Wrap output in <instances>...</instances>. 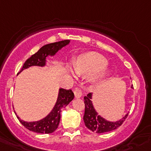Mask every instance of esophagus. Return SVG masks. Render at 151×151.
Returning <instances> with one entry per match:
<instances>
[{
	"instance_id": "1",
	"label": "esophagus",
	"mask_w": 151,
	"mask_h": 151,
	"mask_svg": "<svg viewBox=\"0 0 151 151\" xmlns=\"http://www.w3.org/2000/svg\"><path fill=\"white\" fill-rule=\"evenodd\" d=\"M74 96H75L76 98H81V96H82V91H80L78 88H76L75 89H74Z\"/></svg>"
}]
</instances>
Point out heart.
Wrapping results in <instances>:
<instances>
[{
  "label": "heart",
  "instance_id": "1",
  "mask_svg": "<svg viewBox=\"0 0 151 151\" xmlns=\"http://www.w3.org/2000/svg\"><path fill=\"white\" fill-rule=\"evenodd\" d=\"M107 60L98 53H90L80 56L74 63V69L76 74L80 77H88L93 76L91 83L98 84L104 82L109 77L110 71L106 68ZM68 71L74 75L72 69L68 68Z\"/></svg>",
  "mask_w": 151,
  "mask_h": 151
}]
</instances>
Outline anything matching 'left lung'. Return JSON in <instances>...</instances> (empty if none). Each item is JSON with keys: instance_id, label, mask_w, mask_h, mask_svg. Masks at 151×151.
Returning <instances> with one entry per match:
<instances>
[{"instance_id": "left-lung-1", "label": "left lung", "mask_w": 151, "mask_h": 151, "mask_svg": "<svg viewBox=\"0 0 151 151\" xmlns=\"http://www.w3.org/2000/svg\"><path fill=\"white\" fill-rule=\"evenodd\" d=\"M131 88H133L131 86ZM92 100V94L88 93L86 96L84 97L85 103V113L83 116V121L86 127L92 132L97 133H104L106 132L114 130L121 126L127 117V113L122 119L117 122H109L104 118L98 115L95 110Z\"/></svg>"}]
</instances>
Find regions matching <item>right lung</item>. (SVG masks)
Listing matches in <instances>:
<instances>
[{
  "instance_id": "right-lung-1",
  "label": "right lung",
  "mask_w": 151,
  "mask_h": 151,
  "mask_svg": "<svg viewBox=\"0 0 151 151\" xmlns=\"http://www.w3.org/2000/svg\"><path fill=\"white\" fill-rule=\"evenodd\" d=\"M69 43H70V40H63L44 45L35 54L32 55L29 59L26 60L19 73L31 66H40V67L45 66L47 56H53L58 50H61L63 47L68 45ZM74 93L71 89L67 90L64 88H60L57 101L51 112L47 116L37 122H25V121L22 120L17 115L15 112V113L22 124L29 130L38 133H47V134L51 133L54 132L58 127L60 117H61L60 113H61L62 109L65 107L66 106L74 99Z\"/></svg>"
}]
</instances>
